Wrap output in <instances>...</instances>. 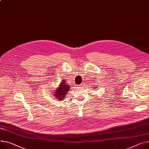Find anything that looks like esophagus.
Wrapping results in <instances>:
<instances>
[{"instance_id":"obj_1","label":"esophagus","mask_w":149,"mask_h":149,"mask_svg":"<svg viewBox=\"0 0 149 149\" xmlns=\"http://www.w3.org/2000/svg\"><path fill=\"white\" fill-rule=\"evenodd\" d=\"M84 83H81V84H80V86H83V85H84Z\"/></svg>"}]
</instances>
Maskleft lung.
<instances>
[{
  "label": "left lung",
  "instance_id": "1",
  "mask_svg": "<svg viewBox=\"0 0 149 149\" xmlns=\"http://www.w3.org/2000/svg\"><path fill=\"white\" fill-rule=\"evenodd\" d=\"M93 88H95V87H93ZM96 90H97V89H96Z\"/></svg>",
  "mask_w": 149,
  "mask_h": 149
}]
</instances>
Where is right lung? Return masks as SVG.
Listing matches in <instances>:
<instances>
[{
	"label": "right lung",
	"instance_id": "add662e5",
	"mask_svg": "<svg viewBox=\"0 0 149 149\" xmlns=\"http://www.w3.org/2000/svg\"><path fill=\"white\" fill-rule=\"evenodd\" d=\"M69 88L70 87L69 84H67L66 81L62 80V83L59 85V87L56 90H54V92H53L54 94L53 95H54L57 100L62 101L65 97V95H67V92H68Z\"/></svg>",
	"mask_w": 149,
	"mask_h": 149
}]
</instances>
